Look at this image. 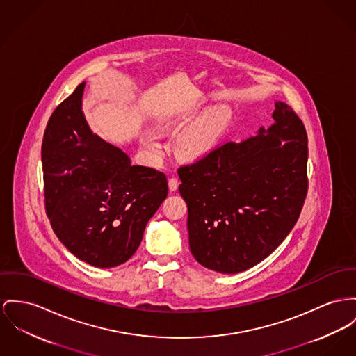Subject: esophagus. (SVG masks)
<instances>
[{"label":"esophagus","mask_w":356,"mask_h":356,"mask_svg":"<svg viewBox=\"0 0 356 356\" xmlns=\"http://www.w3.org/2000/svg\"><path fill=\"white\" fill-rule=\"evenodd\" d=\"M178 185H179V182H178L177 178H170L168 179V189H170V191H175L178 189Z\"/></svg>","instance_id":"obj_1"}]
</instances>
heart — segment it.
Masks as SVG:
<instances>
[{"label":"heart","instance_id":"b5f03b06","mask_svg":"<svg viewBox=\"0 0 356 356\" xmlns=\"http://www.w3.org/2000/svg\"><path fill=\"white\" fill-rule=\"evenodd\" d=\"M229 119L231 111L224 105L208 109L179 136L177 142L179 154L188 159H201L211 154L228 127ZM142 144L152 156L162 154V144L151 134L142 135Z\"/></svg>","mask_w":356,"mask_h":356}]
</instances>
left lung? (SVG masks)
Listing matches in <instances>:
<instances>
[{
    "mask_svg": "<svg viewBox=\"0 0 356 356\" xmlns=\"http://www.w3.org/2000/svg\"><path fill=\"white\" fill-rule=\"evenodd\" d=\"M308 136L275 101L273 124L179 167L190 251L204 267L236 274L266 259L296 225L308 191Z\"/></svg>",
    "mask_w": 356,
    "mask_h": 356,
    "instance_id": "obj_1",
    "label": "left lung"
}]
</instances>
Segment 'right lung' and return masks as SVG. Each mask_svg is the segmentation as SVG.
<instances>
[{
    "label": "right lung",
    "instance_id": "1",
    "mask_svg": "<svg viewBox=\"0 0 356 356\" xmlns=\"http://www.w3.org/2000/svg\"><path fill=\"white\" fill-rule=\"evenodd\" d=\"M85 82L51 115L42 144L46 212L62 244L95 267H116L138 250L166 200V175L134 166L93 134L82 112Z\"/></svg>",
    "mask_w": 356,
    "mask_h": 356
}]
</instances>
